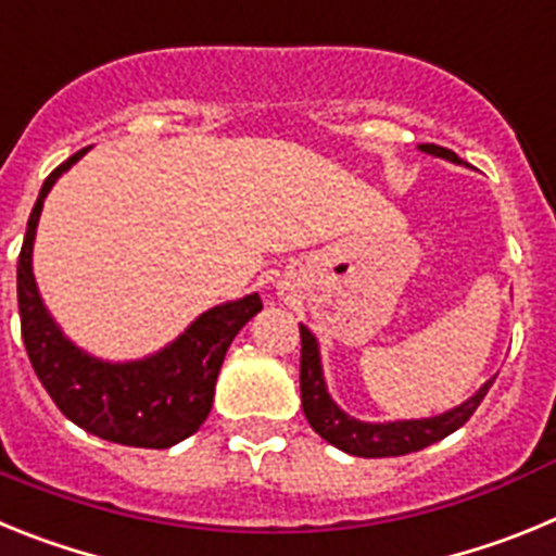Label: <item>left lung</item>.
<instances>
[{"mask_svg":"<svg viewBox=\"0 0 556 556\" xmlns=\"http://www.w3.org/2000/svg\"><path fill=\"white\" fill-rule=\"evenodd\" d=\"M417 150L434 159H445L451 164H462L456 152L445 150L437 144H417ZM301 401L303 415L312 424V429L331 443L333 448L345 451L351 456H365V459H378V456H404L412 451H420L426 445L443 440V437L454 434L459 426L470 420L479 404L484 401L488 390L493 387L495 378L484 381L470 395L465 404L454 406V409L443 412V415L420 417V420H387V424H367V420H356L348 415L345 409H339L337 401L331 397L323 376V358H320V342L301 326Z\"/></svg>","mask_w":556,"mask_h":556,"instance_id":"left-lung-1","label":"left lung"}]
</instances>
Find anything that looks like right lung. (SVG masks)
<instances>
[{
  "label": "right lung",
  "mask_w": 556,
  "mask_h": 556,
  "mask_svg": "<svg viewBox=\"0 0 556 556\" xmlns=\"http://www.w3.org/2000/svg\"><path fill=\"white\" fill-rule=\"evenodd\" d=\"M88 152H75L43 180L18 253V317L33 370L58 409L88 434L132 448H172L203 426L214 404L219 367L230 342L262 312L258 292L219 303L191 320L169 345L132 362H108L77 348L43 306L33 275V244L43 200L63 172Z\"/></svg>",
  "instance_id": "right-lung-1"
}]
</instances>
